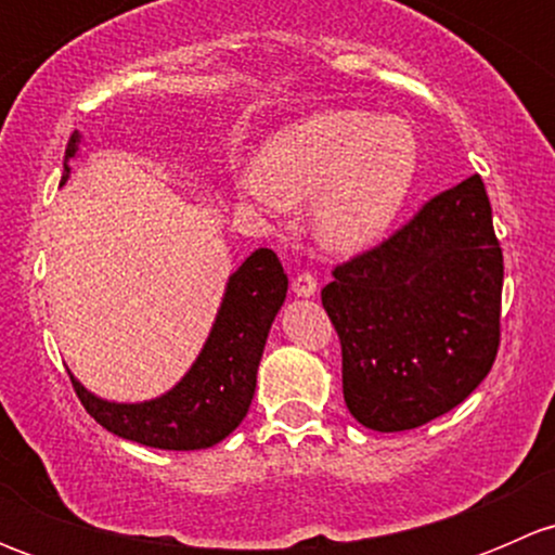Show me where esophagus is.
Returning <instances> with one entry per match:
<instances>
[{"label": "esophagus", "mask_w": 555, "mask_h": 555, "mask_svg": "<svg viewBox=\"0 0 555 555\" xmlns=\"http://www.w3.org/2000/svg\"><path fill=\"white\" fill-rule=\"evenodd\" d=\"M293 293L298 295V298H311V295L317 293V276L309 271L298 273V276L293 279Z\"/></svg>", "instance_id": "1"}]
</instances>
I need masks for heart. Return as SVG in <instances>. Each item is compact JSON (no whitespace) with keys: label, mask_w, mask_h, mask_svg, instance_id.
I'll use <instances>...</instances> for the list:
<instances>
[{"label":"heart","mask_w":555,"mask_h":555,"mask_svg":"<svg viewBox=\"0 0 555 555\" xmlns=\"http://www.w3.org/2000/svg\"><path fill=\"white\" fill-rule=\"evenodd\" d=\"M418 144L411 126L362 109H324L284 126L244 173L242 193L282 215L313 195V231L333 251H360L382 238L411 195Z\"/></svg>","instance_id":"b5f03b06"}]
</instances>
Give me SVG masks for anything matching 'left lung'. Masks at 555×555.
I'll return each mask as SVG.
<instances>
[{
    "label": "left lung",
    "mask_w": 555,
    "mask_h": 555,
    "mask_svg": "<svg viewBox=\"0 0 555 555\" xmlns=\"http://www.w3.org/2000/svg\"><path fill=\"white\" fill-rule=\"evenodd\" d=\"M502 276L478 173L335 266L322 306L340 338L351 416L376 433H402L467 400L500 349Z\"/></svg>",
    "instance_id": "left-lung-1"
}]
</instances>
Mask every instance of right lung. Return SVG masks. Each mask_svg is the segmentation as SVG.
<instances>
[{
  "label": "right lung",
  "instance_id": "add662e5",
  "mask_svg": "<svg viewBox=\"0 0 555 555\" xmlns=\"http://www.w3.org/2000/svg\"><path fill=\"white\" fill-rule=\"evenodd\" d=\"M80 147V133H72L64 155V177L69 158ZM287 298V273L271 249H255L228 279L220 311L193 367L173 389L155 400L109 402L91 395L69 373L86 411L106 433L133 443L164 451L211 449L244 422L257 384V365L266 349L273 317Z\"/></svg>",
  "mask_w": 555,
  "mask_h": 555
}]
</instances>
